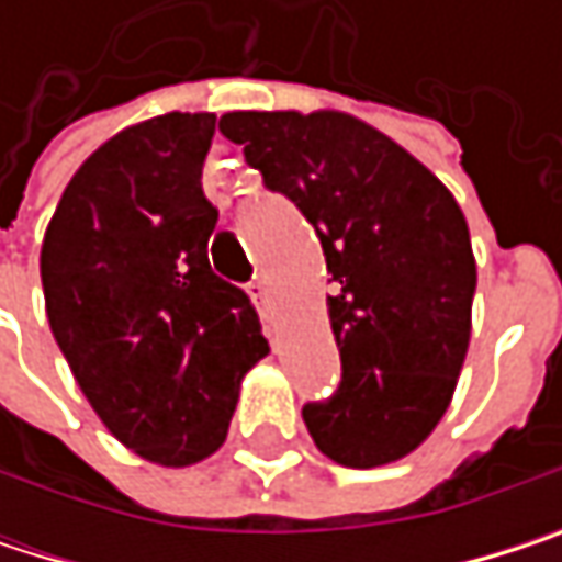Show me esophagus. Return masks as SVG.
Instances as JSON below:
<instances>
[{
  "label": "esophagus",
  "instance_id": "34e87169",
  "mask_svg": "<svg viewBox=\"0 0 562 562\" xmlns=\"http://www.w3.org/2000/svg\"><path fill=\"white\" fill-rule=\"evenodd\" d=\"M250 299H254L257 305H267V302H270V289H267V282L263 280L250 282Z\"/></svg>",
  "mask_w": 562,
  "mask_h": 562
}]
</instances>
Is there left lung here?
I'll use <instances>...</instances> for the list:
<instances>
[{"instance_id":"1","label":"left lung","mask_w":562,"mask_h":562,"mask_svg":"<svg viewBox=\"0 0 562 562\" xmlns=\"http://www.w3.org/2000/svg\"><path fill=\"white\" fill-rule=\"evenodd\" d=\"M217 130L315 227L338 289L325 299L341 387L302 419L318 452L378 469L419 449L459 384L475 254L452 191L341 110H237Z\"/></svg>"}]
</instances>
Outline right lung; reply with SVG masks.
I'll use <instances>...</instances> for the list:
<instances>
[{"label":"right lung","instance_id":"add662e5","mask_svg":"<svg viewBox=\"0 0 562 562\" xmlns=\"http://www.w3.org/2000/svg\"><path fill=\"white\" fill-rule=\"evenodd\" d=\"M214 120L162 113L110 136L67 181L42 240L45 312L77 387L162 469L224 446L244 374L270 355L250 299L207 263Z\"/></svg>","mask_w":562,"mask_h":562}]
</instances>
